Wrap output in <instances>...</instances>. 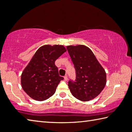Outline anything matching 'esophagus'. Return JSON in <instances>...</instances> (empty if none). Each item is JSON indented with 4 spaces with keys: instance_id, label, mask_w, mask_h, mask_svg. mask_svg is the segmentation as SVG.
I'll list each match as a JSON object with an SVG mask.
<instances>
[{
    "instance_id": "obj_1",
    "label": "esophagus",
    "mask_w": 132,
    "mask_h": 132,
    "mask_svg": "<svg viewBox=\"0 0 132 132\" xmlns=\"http://www.w3.org/2000/svg\"><path fill=\"white\" fill-rule=\"evenodd\" d=\"M64 79L66 81V80H68V76H64Z\"/></svg>"
}]
</instances>
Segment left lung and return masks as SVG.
Returning <instances> with one entry per match:
<instances>
[{
	"label": "left lung",
	"mask_w": 132,
	"mask_h": 132,
	"mask_svg": "<svg viewBox=\"0 0 132 132\" xmlns=\"http://www.w3.org/2000/svg\"><path fill=\"white\" fill-rule=\"evenodd\" d=\"M74 64L75 81L70 80L68 86L72 95L82 101L93 100L103 90L106 82V75L90 48L83 45L66 47Z\"/></svg>",
	"instance_id": "left-lung-1"
}]
</instances>
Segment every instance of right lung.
<instances>
[{"mask_svg": "<svg viewBox=\"0 0 132 132\" xmlns=\"http://www.w3.org/2000/svg\"><path fill=\"white\" fill-rule=\"evenodd\" d=\"M66 51L63 45H45L35 53L21 77L22 88L31 98L42 101L54 94L57 85L63 80L55 62Z\"/></svg>", "mask_w": 132, "mask_h": 132, "instance_id": "obj_1", "label": "right lung"}]
</instances>
